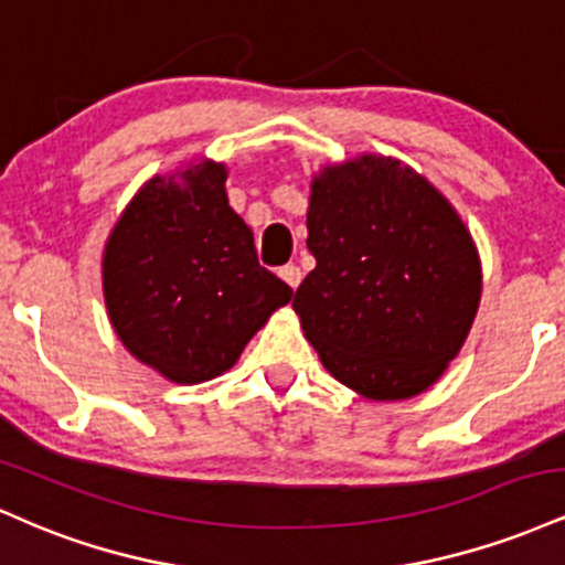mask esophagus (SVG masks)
Returning <instances> with one entry per match:
<instances>
[{
  "label": "esophagus",
  "mask_w": 565,
  "mask_h": 565,
  "mask_svg": "<svg viewBox=\"0 0 565 565\" xmlns=\"http://www.w3.org/2000/svg\"><path fill=\"white\" fill-rule=\"evenodd\" d=\"M278 276H281L291 289L300 287V281H302V270L297 268L295 263H289V265H284V268H278Z\"/></svg>",
  "instance_id": "34e87169"
}]
</instances>
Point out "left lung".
<instances>
[{
	"label": "left lung",
	"instance_id": "left-lung-1",
	"mask_svg": "<svg viewBox=\"0 0 565 565\" xmlns=\"http://www.w3.org/2000/svg\"><path fill=\"white\" fill-rule=\"evenodd\" d=\"M295 291L305 337L342 385L377 401L430 387L462 348L481 263L449 201L401 161L364 157L313 180Z\"/></svg>",
	"mask_w": 565,
	"mask_h": 565
}]
</instances>
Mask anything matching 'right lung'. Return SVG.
I'll use <instances>...</instances> for the list:
<instances>
[{"label":"right lung","mask_w":565,"mask_h":565,"mask_svg":"<svg viewBox=\"0 0 565 565\" xmlns=\"http://www.w3.org/2000/svg\"><path fill=\"white\" fill-rule=\"evenodd\" d=\"M103 289L116 334L174 382H204L236 364L249 337L291 300L257 260L252 231L225 196V167L153 178L108 238Z\"/></svg>","instance_id":"1"}]
</instances>
